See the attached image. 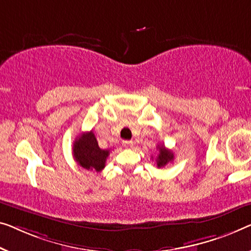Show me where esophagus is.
Instances as JSON below:
<instances>
[{"label": "esophagus", "mask_w": 251, "mask_h": 251, "mask_svg": "<svg viewBox=\"0 0 251 251\" xmlns=\"http://www.w3.org/2000/svg\"><path fill=\"white\" fill-rule=\"evenodd\" d=\"M123 147L126 148V149H129L133 147V142L132 141H123Z\"/></svg>", "instance_id": "esophagus-1"}]
</instances>
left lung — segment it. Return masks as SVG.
Returning <instances> with one entry per match:
<instances>
[{"label": "left lung", "instance_id": "8db88e82", "mask_svg": "<svg viewBox=\"0 0 251 251\" xmlns=\"http://www.w3.org/2000/svg\"><path fill=\"white\" fill-rule=\"evenodd\" d=\"M159 149V154L158 158H156V167L162 168L166 167L168 163H170L174 160V153L170 150H168L163 147V145H158Z\"/></svg>", "mask_w": 251, "mask_h": 251}]
</instances>
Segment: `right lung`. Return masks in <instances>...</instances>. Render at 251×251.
I'll return each mask as SVG.
<instances>
[{"label":"right lung","instance_id":"1","mask_svg":"<svg viewBox=\"0 0 251 251\" xmlns=\"http://www.w3.org/2000/svg\"><path fill=\"white\" fill-rule=\"evenodd\" d=\"M110 150L100 149L92 130L78 135L73 143V156L77 164L87 170L101 171Z\"/></svg>","mask_w":251,"mask_h":251}]
</instances>
